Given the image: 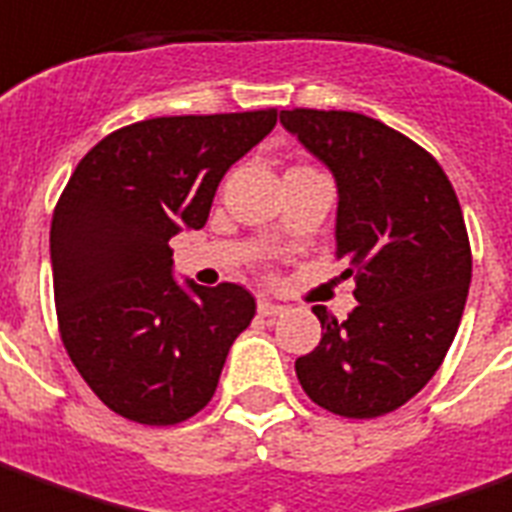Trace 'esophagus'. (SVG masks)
<instances>
[{"label": "esophagus", "instance_id": "obj_1", "mask_svg": "<svg viewBox=\"0 0 512 512\" xmlns=\"http://www.w3.org/2000/svg\"><path fill=\"white\" fill-rule=\"evenodd\" d=\"M284 312H287V306H284V303L267 301V298H262V301H259V315L278 317V315H284Z\"/></svg>", "mask_w": 512, "mask_h": 512}]
</instances>
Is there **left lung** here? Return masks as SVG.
<instances>
[{
    "instance_id": "1",
    "label": "left lung",
    "mask_w": 512,
    "mask_h": 512,
    "mask_svg": "<svg viewBox=\"0 0 512 512\" xmlns=\"http://www.w3.org/2000/svg\"><path fill=\"white\" fill-rule=\"evenodd\" d=\"M281 125L337 183V256L357 306L298 357L306 396L343 418H379L424 387L449 351L471 284L463 209L424 147L354 111H281Z\"/></svg>"
}]
</instances>
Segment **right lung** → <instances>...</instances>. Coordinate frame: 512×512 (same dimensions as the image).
<instances>
[{
	"label": "right lung",
	"mask_w": 512,
	"mask_h": 512,
	"mask_svg": "<svg viewBox=\"0 0 512 512\" xmlns=\"http://www.w3.org/2000/svg\"><path fill=\"white\" fill-rule=\"evenodd\" d=\"M276 119L273 108L144 119L105 136L66 183L49 231L61 337L116 415L181 424L214 396L256 301L239 284L178 281L169 239L206 225L222 175Z\"/></svg>",
	"instance_id": "obj_1"
}]
</instances>
